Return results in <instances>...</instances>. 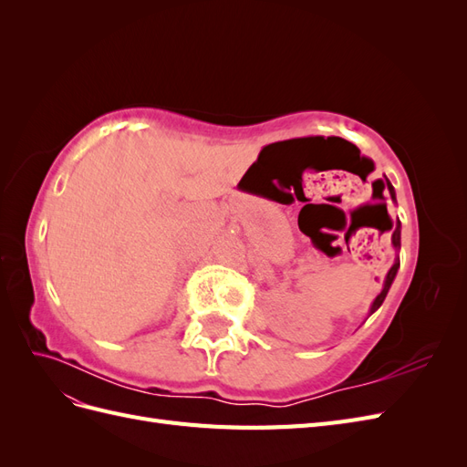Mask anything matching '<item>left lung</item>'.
<instances>
[{
    "mask_svg": "<svg viewBox=\"0 0 467 467\" xmlns=\"http://www.w3.org/2000/svg\"><path fill=\"white\" fill-rule=\"evenodd\" d=\"M378 181H379V187L384 189V194H389L391 202L398 204V199H395V189H393V185L389 182V179L384 175V179H378ZM386 208H388V204H386ZM388 232H391V247H393V251L400 253V249H401V222H400V218L395 220V223L389 220V230H388ZM398 268H400V255L395 257L391 268L388 271V275H386V278H384V288H381V292L376 296V300L372 302L370 314H374L376 309H378L381 304H384L386 296H388V292H389V288H391V285H393V278H395V275H398Z\"/></svg>",
    "mask_w": 467,
    "mask_h": 467,
    "instance_id": "obj_1",
    "label": "left lung"
}]
</instances>
